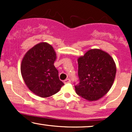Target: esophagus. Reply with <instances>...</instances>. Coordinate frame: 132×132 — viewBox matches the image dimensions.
Masks as SVG:
<instances>
[{"instance_id":"obj_1","label":"esophagus","mask_w":132,"mask_h":132,"mask_svg":"<svg viewBox=\"0 0 132 132\" xmlns=\"http://www.w3.org/2000/svg\"><path fill=\"white\" fill-rule=\"evenodd\" d=\"M70 82H71V80L69 79H66L64 80L63 82H64V84H67V83H69Z\"/></svg>"}]
</instances>
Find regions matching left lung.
Instances as JSON below:
<instances>
[{"label": "left lung", "instance_id": "left-lung-1", "mask_svg": "<svg viewBox=\"0 0 132 132\" xmlns=\"http://www.w3.org/2000/svg\"><path fill=\"white\" fill-rule=\"evenodd\" d=\"M79 84L75 86L78 95L88 101H97L111 88L116 75L113 57L101 49H91L78 58Z\"/></svg>", "mask_w": 132, "mask_h": 132}]
</instances>
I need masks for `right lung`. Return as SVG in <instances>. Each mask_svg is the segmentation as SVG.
Returning <instances> with one entry per match:
<instances>
[{
    "instance_id": "add662e5",
    "label": "right lung",
    "mask_w": 132,
    "mask_h": 132,
    "mask_svg": "<svg viewBox=\"0 0 132 132\" xmlns=\"http://www.w3.org/2000/svg\"><path fill=\"white\" fill-rule=\"evenodd\" d=\"M56 59L53 47L46 42L37 44L25 54L21 63V74L27 87L34 94L48 97L64 85L54 66Z\"/></svg>"
}]
</instances>
